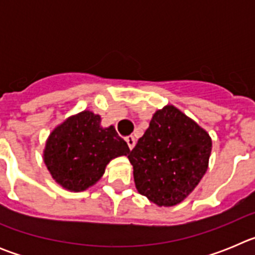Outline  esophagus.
<instances>
[{
  "label": "esophagus",
  "instance_id": "1",
  "mask_svg": "<svg viewBox=\"0 0 255 255\" xmlns=\"http://www.w3.org/2000/svg\"><path fill=\"white\" fill-rule=\"evenodd\" d=\"M125 140H126V143H128V145H129L130 149H132V148H134V145H135V138H134V136H132V135H129V136H126Z\"/></svg>",
  "mask_w": 255,
  "mask_h": 255
}]
</instances>
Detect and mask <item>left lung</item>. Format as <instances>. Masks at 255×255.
I'll return each mask as SVG.
<instances>
[{"label": "left lung", "mask_w": 255, "mask_h": 255, "mask_svg": "<svg viewBox=\"0 0 255 255\" xmlns=\"http://www.w3.org/2000/svg\"><path fill=\"white\" fill-rule=\"evenodd\" d=\"M207 131L173 106L153 115L149 128L128 154L135 186L157 206H175L194 190L208 167Z\"/></svg>", "instance_id": "8db88e82"}]
</instances>
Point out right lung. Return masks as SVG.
<instances>
[{"instance_id": "obj_1", "label": "right lung", "mask_w": 255, "mask_h": 255, "mask_svg": "<svg viewBox=\"0 0 255 255\" xmlns=\"http://www.w3.org/2000/svg\"><path fill=\"white\" fill-rule=\"evenodd\" d=\"M100 124L98 115L83 111L49 135L44 163L52 177L67 190H85L102 177L112 158L130 152L114 126L103 129Z\"/></svg>"}]
</instances>
